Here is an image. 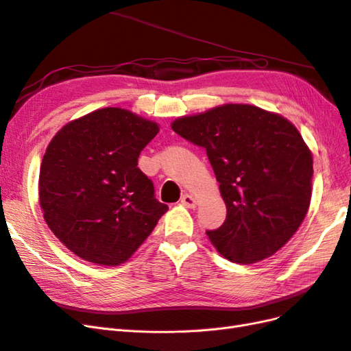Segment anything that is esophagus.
I'll return each instance as SVG.
<instances>
[{
  "instance_id": "1",
  "label": "esophagus",
  "mask_w": 351,
  "mask_h": 351,
  "mask_svg": "<svg viewBox=\"0 0 351 351\" xmlns=\"http://www.w3.org/2000/svg\"><path fill=\"white\" fill-rule=\"evenodd\" d=\"M182 204H183L186 208H196V199H195L192 195L184 193V195L182 196Z\"/></svg>"
}]
</instances>
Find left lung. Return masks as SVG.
<instances>
[{"label":"left lung","mask_w":351,"mask_h":351,"mask_svg":"<svg viewBox=\"0 0 351 351\" xmlns=\"http://www.w3.org/2000/svg\"><path fill=\"white\" fill-rule=\"evenodd\" d=\"M173 130L204 147L219 183L227 218L206 234L231 262L269 258L303 222L312 196L313 159L284 117L227 104L176 120Z\"/></svg>","instance_id":"obj_1"}]
</instances>
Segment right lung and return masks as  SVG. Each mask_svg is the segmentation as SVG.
I'll return each instance as SVG.
<instances>
[{
  "instance_id": "1",
  "label": "right lung",
  "mask_w": 351,
  "mask_h": 351,
  "mask_svg": "<svg viewBox=\"0 0 351 351\" xmlns=\"http://www.w3.org/2000/svg\"><path fill=\"white\" fill-rule=\"evenodd\" d=\"M158 132L130 111L102 108L66 124L48 145L39 204L51 231L79 258L125 262L168 209L137 167Z\"/></svg>"
}]
</instances>
